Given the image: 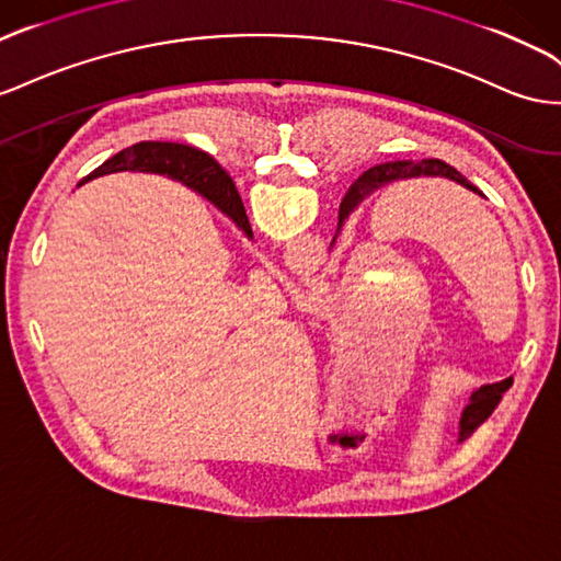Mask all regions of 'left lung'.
Instances as JSON below:
<instances>
[{
  "label": "left lung",
  "instance_id": "left-lung-1",
  "mask_svg": "<svg viewBox=\"0 0 561 561\" xmlns=\"http://www.w3.org/2000/svg\"><path fill=\"white\" fill-rule=\"evenodd\" d=\"M411 176H446V179L458 181V184H462L465 188L479 193V188L472 184V181H467L456 168H450V164H446L444 160L427 158V160H417V162H413V160L385 162V164H377V168H370L368 172H363L354 181L350 193H346V198L342 201L340 224L363 201V195H368L373 188L385 186V184H389V181L411 179ZM510 387H512V377H507V380H503V382H495V385H483L472 393V403L465 408L462 417H460V442H465V438L493 413V408L501 403L503 393Z\"/></svg>",
  "mask_w": 561,
  "mask_h": 561
}]
</instances>
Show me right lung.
<instances>
[{"mask_svg":"<svg viewBox=\"0 0 561 561\" xmlns=\"http://www.w3.org/2000/svg\"><path fill=\"white\" fill-rule=\"evenodd\" d=\"M123 170H141V172H158L179 179L195 191L205 193L226 217L236 221L238 229H243L248 238H252L250 221L245 215L243 201L233 186L231 176L226 174L219 164L211 160L203 150L184 146V144H168V141H141L134 144L117 156L105 160L99 170H94L87 179L123 172Z\"/></svg>","mask_w":561,"mask_h":561,"instance_id":"right-lung-1","label":"right lung"}]
</instances>
